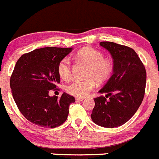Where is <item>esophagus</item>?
I'll list each match as a JSON object with an SVG mask.
<instances>
[{
    "instance_id": "34e87169",
    "label": "esophagus",
    "mask_w": 159,
    "mask_h": 159,
    "mask_svg": "<svg viewBox=\"0 0 159 159\" xmlns=\"http://www.w3.org/2000/svg\"><path fill=\"white\" fill-rule=\"evenodd\" d=\"M83 100H84L83 98H80V97H76V101H83Z\"/></svg>"
}]
</instances>
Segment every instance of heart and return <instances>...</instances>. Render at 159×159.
<instances>
[{"label":"heart","mask_w":159,"mask_h":159,"mask_svg":"<svg viewBox=\"0 0 159 159\" xmlns=\"http://www.w3.org/2000/svg\"><path fill=\"white\" fill-rule=\"evenodd\" d=\"M77 61L88 65L85 80H74L66 86V90L71 95L77 97H84L88 95L96 86V81L103 83L109 80L114 71V63L109 59L104 58L99 50L90 47L80 49L75 56ZM58 73L64 80H68L71 76V62L69 58L61 59L58 64Z\"/></svg>","instance_id":"heart-1"}]
</instances>
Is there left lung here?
Here are the masks:
<instances>
[{
    "label": "left lung",
    "instance_id": "left-lung-1",
    "mask_svg": "<svg viewBox=\"0 0 159 159\" xmlns=\"http://www.w3.org/2000/svg\"><path fill=\"white\" fill-rule=\"evenodd\" d=\"M100 45L111 53L114 71L99 90L106 96L94 98L95 107L91 118L100 127L117 128L132 117L142 102L145 68L134 50L129 47L111 42H101Z\"/></svg>",
    "mask_w": 159,
    "mask_h": 159
}]
</instances>
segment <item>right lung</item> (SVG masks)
I'll return each mask as SVG.
<instances>
[{
  "label": "right lung",
  "mask_w": 159,
  "mask_h": 159,
  "mask_svg": "<svg viewBox=\"0 0 159 159\" xmlns=\"http://www.w3.org/2000/svg\"><path fill=\"white\" fill-rule=\"evenodd\" d=\"M73 48L45 47L22 55L11 76L12 96L21 114L31 123L54 128L66 120L75 98L63 93L60 98L48 92L60 83L58 64Z\"/></svg>",
  "instance_id": "obj_1"
}]
</instances>
